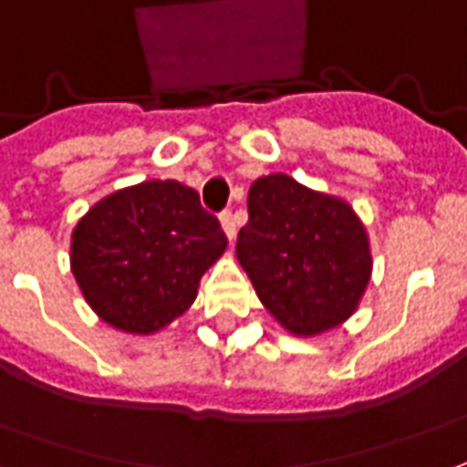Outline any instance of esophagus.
I'll return each instance as SVG.
<instances>
[{
    "label": "esophagus",
    "instance_id": "esophagus-1",
    "mask_svg": "<svg viewBox=\"0 0 467 467\" xmlns=\"http://www.w3.org/2000/svg\"><path fill=\"white\" fill-rule=\"evenodd\" d=\"M220 223H223V230L227 234V240H234V233H237V227H234V214L230 210L223 212L220 214Z\"/></svg>",
    "mask_w": 467,
    "mask_h": 467
}]
</instances>
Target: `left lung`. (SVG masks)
<instances>
[{
	"mask_svg": "<svg viewBox=\"0 0 467 467\" xmlns=\"http://www.w3.org/2000/svg\"><path fill=\"white\" fill-rule=\"evenodd\" d=\"M247 214L237 260L280 326L316 336L357 311L371 255L367 230L347 202L270 174L250 187Z\"/></svg>",
	"mask_w": 467,
	"mask_h": 467,
	"instance_id": "8db88e82",
	"label": "left lung"
}]
</instances>
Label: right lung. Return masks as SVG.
<instances>
[{
    "label": "right lung",
    "mask_w": 467,
    "mask_h": 467,
    "mask_svg": "<svg viewBox=\"0 0 467 467\" xmlns=\"http://www.w3.org/2000/svg\"><path fill=\"white\" fill-rule=\"evenodd\" d=\"M224 247L220 220L194 189L154 179L113 192L75 224L70 267L106 324L154 334L194 303Z\"/></svg>",
    "instance_id": "1"
}]
</instances>
